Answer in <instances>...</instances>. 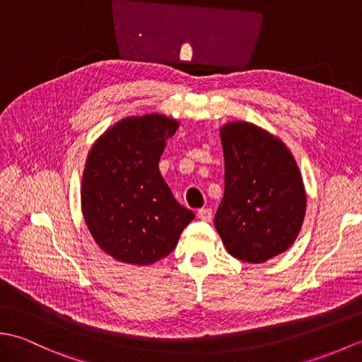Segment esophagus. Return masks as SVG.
Segmentation results:
<instances>
[{"instance_id": "1", "label": "esophagus", "mask_w": 362, "mask_h": 362, "mask_svg": "<svg viewBox=\"0 0 362 362\" xmlns=\"http://www.w3.org/2000/svg\"><path fill=\"white\" fill-rule=\"evenodd\" d=\"M197 218L204 222H210L213 219L211 209H201L197 211Z\"/></svg>"}]
</instances>
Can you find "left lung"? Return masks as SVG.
<instances>
[{"instance_id": "1", "label": "left lung", "mask_w": 362, "mask_h": 362, "mask_svg": "<svg viewBox=\"0 0 362 362\" xmlns=\"http://www.w3.org/2000/svg\"><path fill=\"white\" fill-rule=\"evenodd\" d=\"M226 189L214 227L230 255L259 264L286 252L302 228L306 191L279 136L247 121L219 129Z\"/></svg>"}]
</instances>
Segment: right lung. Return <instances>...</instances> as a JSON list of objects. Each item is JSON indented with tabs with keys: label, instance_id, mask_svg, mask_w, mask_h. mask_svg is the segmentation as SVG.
<instances>
[{
	"label": "right lung",
	"instance_id": "right-lung-1",
	"mask_svg": "<svg viewBox=\"0 0 362 362\" xmlns=\"http://www.w3.org/2000/svg\"><path fill=\"white\" fill-rule=\"evenodd\" d=\"M179 126L161 113L122 118L88 152L81 188L83 219L99 247L121 263H157L194 219L158 169L168 138Z\"/></svg>",
	"mask_w": 362,
	"mask_h": 362
}]
</instances>
